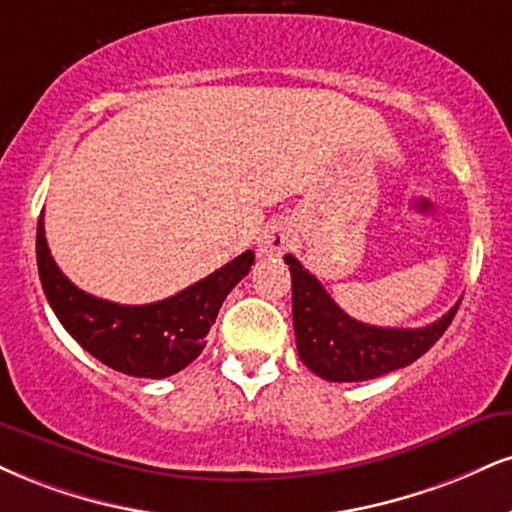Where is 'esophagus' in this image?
<instances>
[{"instance_id": "obj_1", "label": "esophagus", "mask_w": 512, "mask_h": 512, "mask_svg": "<svg viewBox=\"0 0 512 512\" xmlns=\"http://www.w3.org/2000/svg\"><path fill=\"white\" fill-rule=\"evenodd\" d=\"M291 245H293L291 224H288V221L274 219L264 226L257 250H260V255L264 257H281L283 252L291 248Z\"/></svg>"}]
</instances>
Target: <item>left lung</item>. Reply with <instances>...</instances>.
<instances>
[{
	"label": "left lung",
	"mask_w": 512,
	"mask_h": 512,
	"mask_svg": "<svg viewBox=\"0 0 512 512\" xmlns=\"http://www.w3.org/2000/svg\"><path fill=\"white\" fill-rule=\"evenodd\" d=\"M291 269L293 326L298 355L317 377L326 381H367L393 369L408 367L422 357L448 329L460 300L441 319L422 329H384L348 317L317 276L295 260L283 257Z\"/></svg>",
	"instance_id": "1"
}]
</instances>
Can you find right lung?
<instances>
[{
	"instance_id": "obj_1",
	"label": "right lung",
	"mask_w": 512,
	"mask_h": 512,
	"mask_svg": "<svg viewBox=\"0 0 512 512\" xmlns=\"http://www.w3.org/2000/svg\"><path fill=\"white\" fill-rule=\"evenodd\" d=\"M35 245L42 291L61 326L92 357L140 379L171 377L202 353L221 303L255 262V252L245 250L171 298L150 305H119L80 291L61 274L47 248L42 214Z\"/></svg>"
}]
</instances>
